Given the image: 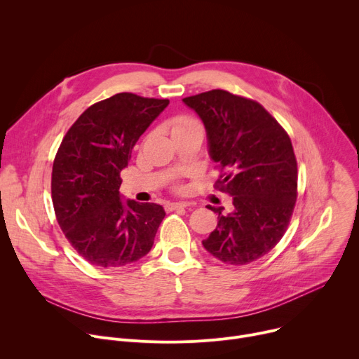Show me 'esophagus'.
Returning a JSON list of instances; mask_svg holds the SVG:
<instances>
[{"mask_svg": "<svg viewBox=\"0 0 359 359\" xmlns=\"http://www.w3.org/2000/svg\"><path fill=\"white\" fill-rule=\"evenodd\" d=\"M187 206H189V205H187V203H184V202H175V203H166L165 209H166L168 212H172V210L184 209V208H187Z\"/></svg>", "mask_w": 359, "mask_h": 359, "instance_id": "obj_1", "label": "esophagus"}]
</instances>
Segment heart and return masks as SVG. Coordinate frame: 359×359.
<instances>
[{"label": "heart", "mask_w": 359, "mask_h": 359, "mask_svg": "<svg viewBox=\"0 0 359 359\" xmlns=\"http://www.w3.org/2000/svg\"><path fill=\"white\" fill-rule=\"evenodd\" d=\"M196 126H201L196 120H193L190 117H186V116H180V117H176L173 120V124H172V132L176 133V132H182V130H186V128H191V127H196Z\"/></svg>", "instance_id": "1"}]
</instances>
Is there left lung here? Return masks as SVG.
Masks as SVG:
<instances>
[{
    "label": "left lung",
    "mask_w": 359,
    "mask_h": 359,
    "mask_svg": "<svg viewBox=\"0 0 359 359\" xmlns=\"http://www.w3.org/2000/svg\"><path fill=\"white\" fill-rule=\"evenodd\" d=\"M205 124L209 156L224 172L217 187L233 209L208 206L217 226L202 242L216 259L246 265L282 239L297 202L298 168L287 133L259 103L224 90L183 99Z\"/></svg>",
    "instance_id": "8db88e82"
}]
</instances>
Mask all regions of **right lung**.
I'll return each instance as SVG.
<instances>
[{"label": "right lung", "instance_id": "right-lung-1", "mask_svg": "<svg viewBox=\"0 0 359 359\" xmlns=\"http://www.w3.org/2000/svg\"><path fill=\"white\" fill-rule=\"evenodd\" d=\"M169 100L118 93L90 106L55 154L51 196L61 231L88 264L120 268L146 256L166 212L123 201L120 173Z\"/></svg>", "mask_w": 359, "mask_h": 359}]
</instances>
